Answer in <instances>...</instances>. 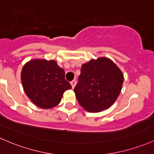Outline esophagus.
Wrapping results in <instances>:
<instances>
[{
    "label": "esophagus",
    "mask_w": 154,
    "mask_h": 154,
    "mask_svg": "<svg viewBox=\"0 0 154 154\" xmlns=\"http://www.w3.org/2000/svg\"><path fill=\"white\" fill-rule=\"evenodd\" d=\"M70 83H71V85H72V89H73V88H74V87H75L76 84H77V82H76V80H72V82H70Z\"/></svg>",
    "instance_id": "obj_1"
}]
</instances>
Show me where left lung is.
<instances>
[{"mask_svg":"<svg viewBox=\"0 0 154 154\" xmlns=\"http://www.w3.org/2000/svg\"><path fill=\"white\" fill-rule=\"evenodd\" d=\"M78 80L74 90L77 102L85 110L99 112L118 99L124 74L112 60L101 57L82 64Z\"/></svg>","mask_w":154,"mask_h":154,"instance_id":"left-lung-1","label":"left lung"}]
</instances>
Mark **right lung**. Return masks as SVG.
<instances>
[{"label":"right lung","instance_id":"add662e5","mask_svg":"<svg viewBox=\"0 0 154 154\" xmlns=\"http://www.w3.org/2000/svg\"><path fill=\"white\" fill-rule=\"evenodd\" d=\"M21 81L27 96L42 109L57 106L64 91L72 88L65 80V72L55 60L33 59L23 66Z\"/></svg>","mask_w":154,"mask_h":154}]
</instances>
